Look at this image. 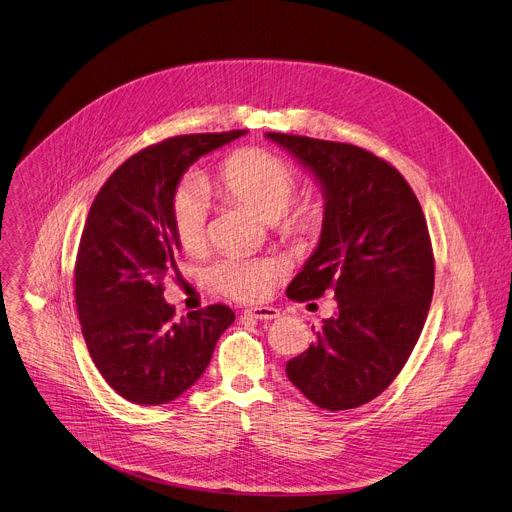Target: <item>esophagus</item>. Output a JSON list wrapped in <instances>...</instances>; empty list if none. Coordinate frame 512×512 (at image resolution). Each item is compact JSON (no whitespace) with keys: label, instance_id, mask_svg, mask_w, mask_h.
Listing matches in <instances>:
<instances>
[{"label":"esophagus","instance_id":"34e87169","mask_svg":"<svg viewBox=\"0 0 512 512\" xmlns=\"http://www.w3.org/2000/svg\"><path fill=\"white\" fill-rule=\"evenodd\" d=\"M245 314L257 318V320H273L280 316V310L273 308V306H253L249 310H245Z\"/></svg>","mask_w":512,"mask_h":512}]
</instances>
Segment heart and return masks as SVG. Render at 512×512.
<instances>
[{
  "label": "heart",
  "mask_w": 512,
  "mask_h": 512,
  "mask_svg": "<svg viewBox=\"0 0 512 512\" xmlns=\"http://www.w3.org/2000/svg\"><path fill=\"white\" fill-rule=\"evenodd\" d=\"M218 188L257 212L269 222H277L280 230L298 241H312L324 220V210L316 202L294 204L300 175L284 159L259 149L232 153L222 161L216 173ZM208 192L202 183H183L173 198L175 235L183 249L196 251L206 239ZM282 269L271 259H255L232 253L210 267V282L220 292L239 298L257 300L267 294L271 282Z\"/></svg>",
  "instance_id": "heart-1"
}]
</instances>
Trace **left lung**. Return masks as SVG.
<instances>
[{"label":"left lung","mask_w":512,"mask_h":512,"mask_svg":"<svg viewBox=\"0 0 512 512\" xmlns=\"http://www.w3.org/2000/svg\"><path fill=\"white\" fill-rule=\"evenodd\" d=\"M265 136L314 175L324 198L318 245L286 294L304 302L333 290L337 300L335 316L286 374L320 408H357L394 382L421 337L435 286L425 214L406 179L374 153Z\"/></svg>","instance_id":"obj_1"}]
</instances>
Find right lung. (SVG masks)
Wrapping results in <instances>:
<instances>
[{"mask_svg":"<svg viewBox=\"0 0 512 512\" xmlns=\"http://www.w3.org/2000/svg\"><path fill=\"white\" fill-rule=\"evenodd\" d=\"M247 130L185 134L124 161L89 208L75 261V302L91 359L134 404H167L206 371L235 322L224 304L175 320L163 282L179 275L173 198L183 173Z\"/></svg>","mask_w":512,"mask_h":512,"instance_id":"1","label":"right lung"}]
</instances>
